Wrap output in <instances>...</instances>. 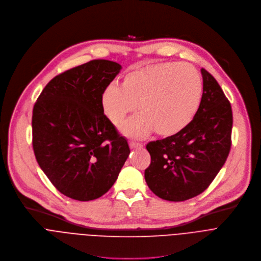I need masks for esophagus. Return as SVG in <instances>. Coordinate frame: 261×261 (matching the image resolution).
<instances>
[{
    "mask_svg": "<svg viewBox=\"0 0 261 261\" xmlns=\"http://www.w3.org/2000/svg\"><path fill=\"white\" fill-rule=\"evenodd\" d=\"M129 147H130L132 149H141V148L144 147V145H143V144H140V143L130 142V143H129Z\"/></svg>",
    "mask_w": 261,
    "mask_h": 261,
    "instance_id": "esophagus-1",
    "label": "esophagus"
}]
</instances>
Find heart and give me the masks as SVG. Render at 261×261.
Here are the masks:
<instances>
[{
  "label": "heart",
  "instance_id": "b5f03b06",
  "mask_svg": "<svg viewBox=\"0 0 261 261\" xmlns=\"http://www.w3.org/2000/svg\"><path fill=\"white\" fill-rule=\"evenodd\" d=\"M202 97V80L190 64L161 63L137 67L110 84L100 97L103 113L119 125L138 106L140 114L125 121L121 132L141 139L153 129L169 138L185 129L195 117Z\"/></svg>",
  "mask_w": 261,
  "mask_h": 261
}]
</instances>
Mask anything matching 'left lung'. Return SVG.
<instances>
[{"label": "left lung", "instance_id": "obj_1", "mask_svg": "<svg viewBox=\"0 0 261 261\" xmlns=\"http://www.w3.org/2000/svg\"><path fill=\"white\" fill-rule=\"evenodd\" d=\"M202 97L190 124L176 136L147 144L151 156L145 180L151 191L170 201L203 192L226 162L231 146L232 111L216 79L204 69Z\"/></svg>", "mask_w": 261, "mask_h": 261}]
</instances>
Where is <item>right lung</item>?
<instances>
[{"instance_id": "obj_1", "label": "right lung", "mask_w": 261, "mask_h": 261, "mask_svg": "<svg viewBox=\"0 0 261 261\" xmlns=\"http://www.w3.org/2000/svg\"><path fill=\"white\" fill-rule=\"evenodd\" d=\"M121 66L93 60L50 80L32 118L36 160L55 187L80 201L105 194L130 152L127 141L103 114L101 93Z\"/></svg>"}]
</instances>
